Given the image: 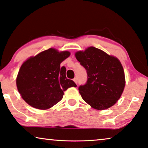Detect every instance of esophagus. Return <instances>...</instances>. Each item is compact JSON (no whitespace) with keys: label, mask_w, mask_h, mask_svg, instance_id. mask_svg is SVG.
Returning a JSON list of instances; mask_svg holds the SVG:
<instances>
[{"label":"esophagus","mask_w":148,"mask_h":148,"mask_svg":"<svg viewBox=\"0 0 148 148\" xmlns=\"http://www.w3.org/2000/svg\"><path fill=\"white\" fill-rule=\"evenodd\" d=\"M73 80L74 81V82H75V83H76V84H78V80H77V78H74Z\"/></svg>","instance_id":"esophagus-1"}]
</instances>
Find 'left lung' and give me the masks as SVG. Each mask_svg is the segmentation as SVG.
I'll list each match as a JSON object with an SVG mask.
<instances>
[{
    "instance_id": "left-lung-1",
    "label": "left lung",
    "mask_w": 148,
    "mask_h": 148,
    "mask_svg": "<svg viewBox=\"0 0 148 148\" xmlns=\"http://www.w3.org/2000/svg\"><path fill=\"white\" fill-rule=\"evenodd\" d=\"M75 56L87 72L86 82L78 88L83 100L99 110L115 104L125 87L124 72L118 59L93 46Z\"/></svg>"
}]
</instances>
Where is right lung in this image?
I'll return each mask as SVG.
<instances>
[{
  "mask_svg": "<svg viewBox=\"0 0 148 148\" xmlns=\"http://www.w3.org/2000/svg\"><path fill=\"white\" fill-rule=\"evenodd\" d=\"M70 54L68 51L59 52L50 48L23 64L16 86L26 103L37 109H48L60 102L68 88L77 86L66 76L65 66H60Z\"/></svg>",
  "mask_w": 148,
  "mask_h": 148,
  "instance_id": "1",
  "label": "right lung"
}]
</instances>
